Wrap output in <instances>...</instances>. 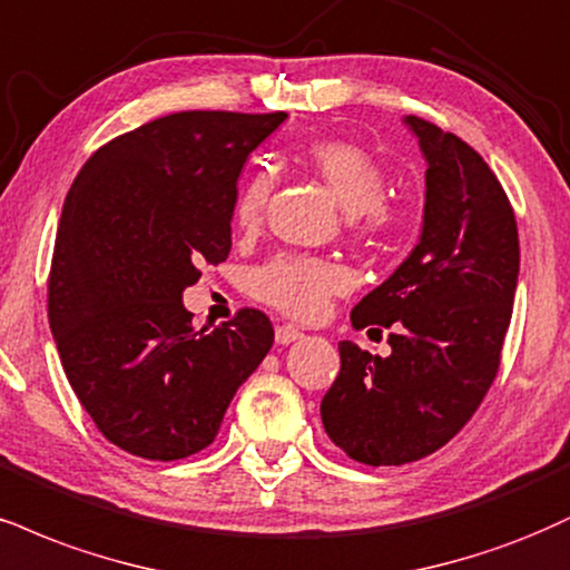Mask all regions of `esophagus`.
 Segmentation results:
<instances>
[{"label": "esophagus", "mask_w": 570, "mask_h": 570, "mask_svg": "<svg viewBox=\"0 0 570 570\" xmlns=\"http://www.w3.org/2000/svg\"><path fill=\"white\" fill-rule=\"evenodd\" d=\"M299 337H303V332L292 324L276 328V345H292V342H297Z\"/></svg>", "instance_id": "1"}]
</instances>
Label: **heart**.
<instances>
[{
  "mask_svg": "<svg viewBox=\"0 0 570 570\" xmlns=\"http://www.w3.org/2000/svg\"><path fill=\"white\" fill-rule=\"evenodd\" d=\"M303 164L326 183L340 207L347 215L366 217V228L385 223V173L366 150L345 140H318L305 148ZM267 202V173L252 169L236 198V223L252 228L259 223ZM347 278L342 267L324 259L281 255L255 271L252 286L259 299L278 307L294 318H315L324 313L328 299L345 289Z\"/></svg>",
  "mask_w": 570,
  "mask_h": 570,
  "instance_id": "1",
  "label": "heart"
}]
</instances>
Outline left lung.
I'll list each match as a JSON object with an SVG mask.
<instances>
[{
  "label": "left lung",
  "instance_id": "8db88e82",
  "mask_svg": "<svg viewBox=\"0 0 570 570\" xmlns=\"http://www.w3.org/2000/svg\"><path fill=\"white\" fill-rule=\"evenodd\" d=\"M403 127L428 167L420 238L351 313L355 328H393V353L340 342V376L321 401L332 443L372 468L433 454L475 414L497 376L520 271L515 215L481 154L416 116Z\"/></svg>",
  "mask_w": 570,
  "mask_h": 570
}]
</instances>
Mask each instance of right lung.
Masks as SVG:
<instances>
[{"label":"right lung","mask_w":570,"mask_h":570,"mask_svg":"<svg viewBox=\"0 0 570 570\" xmlns=\"http://www.w3.org/2000/svg\"><path fill=\"white\" fill-rule=\"evenodd\" d=\"M286 114L183 111L95 150L68 190L50 328L79 403L114 445L173 462L215 441L273 345L265 313L196 328L183 292L230 252L238 177Z\"/></svg>","instance_id":"obj_1"}]
</instances>
